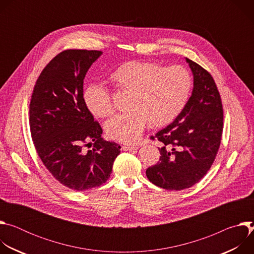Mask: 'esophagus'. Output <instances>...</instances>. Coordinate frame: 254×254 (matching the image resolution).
Segmentation results:
<instances>
[{
  "label": "esophagus",
  "instance_id": "34e87169",
  "mask_svg": "<svg viewBox=\"0 0 254 254\" xmlns=\"http://www.w3.org/2000/svg\"><path fill=\"white\" fill-rule=\"evenodd\" d=\"M123 151H129V152H134L137 150V146H123L122 147Z\"/></svg>",
  "mask_w": 254,
  "mask_h": 254
}]
</instances>
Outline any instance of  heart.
<instances>
[{
	"label": "heart",
	"mask_w": 254,
	"mask_h": 254,
	"mask_svg": "<svg viewBox=\"0 0 254 254\" xmlns=\"http://www.w3.org/2000/svg\"><path fill=\"white\" fill-rule=\"evenodd\" d=\"M110 80L119 91L130 93V110L108 120L104 126L108 136L125 143L135 142L150 123L164 127L175 121L186 107L193 88L192 75L186 68L155 62H127L113 72ZM83 99L96 118L114 114L112 95L101 84L89 85Z\"/></svg>",
	"instance_id": "obj_1"
}]
</instances>
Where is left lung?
Here are the masks:
<instances>
[{"label":"left lung","mask_w":254,"mask_h":254,"mask_svg":"<svg viewBox=\"0 0 254 254\" xmlns=\"http://www.w3.org/2000/svg\"><path fill=\"white\" fill-rule=\"evenodd\" d=\"M186 61L194 77L192 95L181 115L151 136L162 144L161 157L146 175L166 190H184L199 182L218 153L223 130L222 101L213 77L196 62Z\"/></svg>","instance_id":"obj_1"}]
</instances>
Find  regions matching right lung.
Wrapping results in <instances>:
<instances>
[{
  "instance_id": "1",
  "label": "right lung",
  "mask_w": 254,
  "mask_h": 254,
  "mask_svg": "<svg viewBox=\"0 0 254 254\" xmlns=\"http://www.w3.org/2000/svg\"><path fill=\"white\" fill-rule=\"evenodd\" d=\"M96 50H65L42 70L30 101V130L42 163L63 186L86 191L110 178L121 146L101 137L83 99V80ZM94 147L87 152L83 147Z\"/></svg>"
}]
</instances>
